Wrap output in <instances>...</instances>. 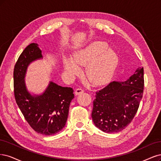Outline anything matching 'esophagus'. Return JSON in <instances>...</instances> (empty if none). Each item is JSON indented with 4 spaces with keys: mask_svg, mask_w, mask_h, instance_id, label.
Returning <instances> with one entry per match:
<instances>
[{
    "mask_svg": "<svg viewBox=\"0 0 161 161\" xmlns=\"http://www.w3.org/2000/svg\"><path fill=\"white\" fill-rule=\"evenodd\" d=\"M82 93H84V90L81 89V88H77V89H76V90L75 92V96L80 95V94H81Z\"/></svg>",
    "mask_w": 161,
    "mask_h": 161,
    "instance_id": "1",
    "label": "esophagus"
}]
</instances>
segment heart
Instances as JSON below:
<instances>
[{
	"instance_id": "heart-1",
	"label": "heart",
	"mask_w": 161,
	"mask_h": 161,
	"mask_svg": "<svg viewBox=\"0 0 161 161\" xmlns=\"http://www.w3.org/2000/svg\"><path fill=\"white\" fill-rule=\"evenodd\" d=\"M119 63L114 51L109 49L103 41H94L74 53L73 58L64 57L63 64L67 75L75 76L80 74L79 66H86V75L92 84L104 85L110 81Z\"/></svg>"
}]
</instances>
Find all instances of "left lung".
I'll list each match as a JSON object with an SVG mask.
<instances>
[{
  "mask_svg": "<svg viewBox=\"0 0 161 161\" xmlns=\"http://www.w3.org/2000/svg\"><path fill=\"white\" fill-rule=\"evenodd\" d=\"M143 90L144 69L141 67L127 80L110 82L97 92L92 112L95 126L107 133L122 130L136 114Z\"/></svg>",
  "mask_w": 161,
  "mask_h": 161,
  "instance_id": "1",
  "label": "left lung"
}]
</instances>
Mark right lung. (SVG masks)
Listing matches in <instances>:
<instances>
[{
    "mask_svg": "<svg viewBox=\"0 0 161 161\" xmlns=\"http://www.w3.org/2000/svg\"><path fill=\"white\" fill-rule=\"evenodd\" d=\"M43 58L38 45H29L19 56L14 68V94L19 109L35 131L46 136L60 132L68 117L69 108L74 97L71 87H62L53 81L41 95L28 91L25 77L31 63Z\"/></svg>",
    "mask_w": 161,
    "mask_h": 161,
    "instance_id": "right-lung-1",
    "label": "right lung"
}]
</instances>
